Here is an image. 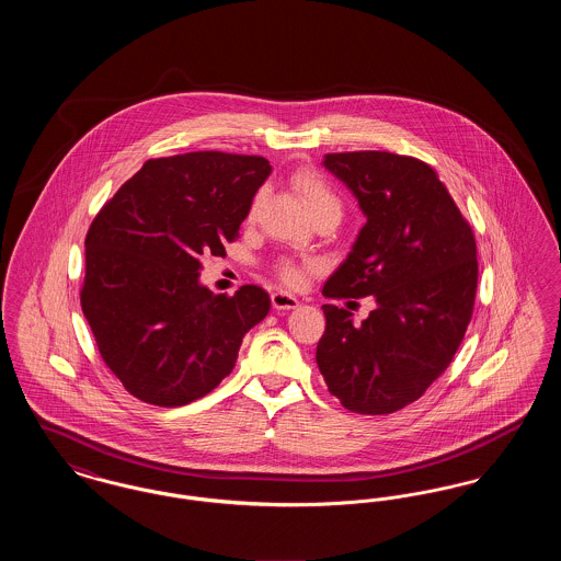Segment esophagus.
Returning a JSON list of instances; mask_svg holds the SVG:
<instances>
[{"mask_svg":"<svg viewBox=\"0 0 561 561\" xmlns=\"http://www.w3.org/2000/svg\"><path fill=\"white\" fill-rule=\"evenodd\" d=\"M271 302H273V309L277 311H288L298 307V298L294 294L284 293V290H275L271 294Z\"/></svg>","mask_w":561,"mask_h":561,"instance_id":"34e87169","label":"esophagus"}]
</instances>
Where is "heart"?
Masks as SVG:
<instances>
[{"label":"heart","instance_id":"obj_1","mask_svg":"<svg viewBox=\"0 0 561 561\" xmlns=\"http://www.w3.org/2000/svg\"><path fill=\"white\" fill-rule=\"evenodd\" d=\"M293 187L296 188V193L302 197V202L307 204L309 213L313 214L316 218L320 216H336L341 218L343 214V199L341 195L336 193V188L332 187L323 176H321L318 170L313 168H298L293 174ZM256 210V202L252 204L250 208V218L254 216ZM273 268L279 277L282 284L286 286H298L302 282V275L305 271L311 268L309 261H294L288 256H282L273 263Z\"/></svg>","mask_w":561,"mask_h":561}]
</instances>
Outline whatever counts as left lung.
<instances>
[{
	"label": "left lung",
	"mask_w": 561,
	"mask_h": 561,
	"mask_svg": "<svg viewBox=\"0 0 561 561\" xmlns=\"http://www.w3.org/2000/svg\"><path fill=\"white\" fill-rule=\"evenodd\" d=\"M323 165L368 218L323 296H374L376 309L353 325L345 307L323 305L316 359L347 410L391 414L419 400L462 343L478 293L476 236L439 174L419 158L347 151L328 153Z\"/></svg>",
	"instance_id": "left-lung-1"
}]
</instances>
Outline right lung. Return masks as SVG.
Masks as SVG:
<instances>
[{
  "label": "right lung",
  "instance_id": "right-lung-1",
  "mask_svg": "<svg viewBox=\"0 0 561 561\" xmlns=\"http://www.w3.org/2000/svg\"><path fill=\"white\" fill-rule=\"evenodd\" d=\"M271 165L261 156L193 151L147 160L85 236L81 311L108 370L163 408L208 396L229 376L268 294L199 286L204 252L225 254Z\"/></svg>",
  "mask_w": 561,
  "mask_h": 561
}]
</instances>
